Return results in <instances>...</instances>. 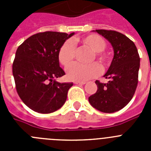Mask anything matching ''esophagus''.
Listing matches in <instances>:
<instances>
[{
	"label": "esophagus",
	"mask_w": 151,
	"mask_h": 151,
	"mask_svg": "<svg viewBox=\"0 0 151 151\" xmlns=\"http://www.w3.org/2000/svg\"><path fill=\"white\" fill-rule=\"evenodd\" d=\"M85 83H86L85 82H78V81L74 82V84H76V85H85Z\"/></svg>",
	"instance_id": "obj_1"
}]
</instances>
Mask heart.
<instances>
[{
    "mask_svg": "<svg viewBox=\"0 0 151 151\" xmlns=\"http://www.w3.org/2000/svg\"><path fill=\"white\" fill-rule=\"evenodd\" d=\"M80 41L94 51V55H92L91 60L94 61V58H96L102 65H106L107 63V56L103 52L106 46V42L101 36L91 34L82 38ZM75 54L76 45L71 40H67L59 49L57 57L60 64L65 67H68L74 60ZM101 72V66L97 63L88 65L74 63L68 68L67 76L69 79L82 82L97 76Z\"/></svg>",
    "mask_w": 151,
    "mask_h": 151,
    "instance_id": "heart-1",
    "label": "heart"
}]
</instances>
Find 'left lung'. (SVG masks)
Segmentation results:
<instances>
[{
  "instance_id": "1",
  "label": "left lung",
  "mask_w": 151,
  "mask_h": 151,
  "mask_svg": "<svg viewBox=\"0 0 151 151\" xmlns=\"http://www.w3.org/2000/svg\"><path fill=\"white\" fill-rule=\"evenodd\" d=\"M95 32L111 44L114 56L104 76L110 81L106 84L96 80L97 90L88 97V101L99 111L114 113L125 107L134 96L138 82L139 54L134 42L125 35L105 29Z\"/></svg>"
}]
</instances>
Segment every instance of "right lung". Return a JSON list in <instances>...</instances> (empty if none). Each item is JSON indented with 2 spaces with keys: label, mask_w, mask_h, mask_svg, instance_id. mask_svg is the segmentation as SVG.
Returning <instances> with one entry per match:
<instances>
[{
  "label": "right lung",
  "mask_w": 151,
  "mask_h": 151,
  "mask_svg": "<svg viewBox=\"0 0 151 151\" xmlns=\"http://www.w3.org/2000/svg\"><path fill=\"white\" fill-rule=\"evenodd\" d=\"M74 34L37 33L17 48L13 63L16 89L31 110L50 113L59 110L66 102L68 91L73 84L55 80L65 75L57 55L63 44Z\"/></svg>",
  "instance_id": "obj_1"
}]
</instances>
